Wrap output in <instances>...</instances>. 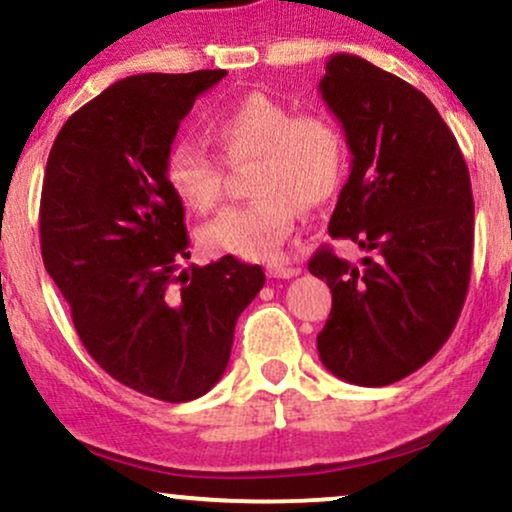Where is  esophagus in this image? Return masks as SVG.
Instances as JSON below:
<instances>
[{
  "mask_svg": "<svg viewBox=\"0 0 512 512\" xmlns=\"http://www.w3.org/2000/svg\"><path fill=\"white\" fill-rule=\"evenodd\" d=\"M268 275L270 278H282V280H290V278H294V275L299 273V268H294V266H287V263H268Z\"/></svg>",
  "mask_w": 512,
  "mask_h": 512,
  "instance_id": "esophagus-1",
  "label": "esophagus"
}]
</instances>
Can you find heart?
<instances>
[{
	"mask_svg": "<svg viewBox=\"0 0 512 512\" xmlns=\"http://www.w3.org/2000/svg\"><path fill=\"white\" fill-rule=\"evenodd\" d=\"M208 134L227 165L254 160L249 177L256 201L222 210L201 230L208 254L268 261L290 237L299 208H314L338 189L345 138L323 114H297L266 93H249L213 114ZM165 179L184 206L210 213L222 198L225 167L182 138L167 150Z\"/></svg>",
	"mask_w": 512,
	"mask_h": 512,
	"instance_id": "1",
	"label": "heart"
}]
</instances>
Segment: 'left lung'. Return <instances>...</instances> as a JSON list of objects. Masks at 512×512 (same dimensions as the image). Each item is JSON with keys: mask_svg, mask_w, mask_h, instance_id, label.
<instances>
[{"mask_svg": "<svg viewBox=\"0 0 512 512\" xmlns=\"http://www.w3.org/2000/svg\"><path fill=\"white\" fill-rule=\"evenodd\" d=\"M318 90L352 153L328 232L366 251L362 266L328 246L309 261L333 294L318 354L342 381L390 386L429 362L458 323L472 273L470 172L431 100L402 78L333 54Z\"/></svg>", "mask_w": 512, "mask_h": 512, "instance_id": "left-lung-1", "label": "left lung"}]
</instances>
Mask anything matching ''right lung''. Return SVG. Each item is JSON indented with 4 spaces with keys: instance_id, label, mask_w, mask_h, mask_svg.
Wrapping results in <instances>:
<instances>
[{
    "instance_id": "add662e5",
    "label": "right lung",
    "mask_w": 512,
    "mask_h": 512,
    "mask_svg": "<svg viewBox=\"0 0 512 512\" xmlns=\"http://www.w3.org/2000/svg\"><path fill=\"white\" fill-rule=\"evenodd\" d=\"M227 71L138 74L66 119L45 167L42 263L90 357L165 402L206 395L230 362L234 326L261 266L189 258L184 206L165 179L179 122Z\"/></svg>"
}]
</instances>
